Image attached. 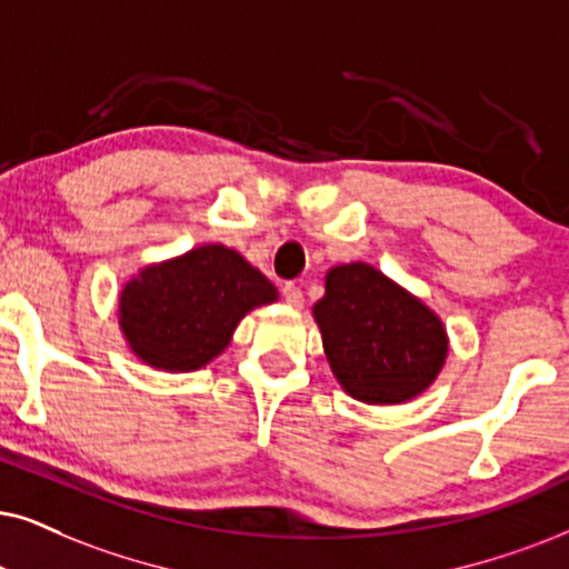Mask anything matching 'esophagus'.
Returning <instances> with one entry per match:
<instances>
[{
    "label": "esophagus",
    "instance_id": "34e87169",
    "mask_svg": "<svg viewBox=\"0 0 569 569\" xmlns=\"http://www.w3.org/2000/svg\"><path fill=\"white\" fill-rule=\"evenodd\" d=\"M283 299H286V305L301 307V301H305V293H301L297 283H286L283 286Z\"/></svg>",
    "mask_w": 569,
    "mask_h": 569
}]
</instances>
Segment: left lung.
Instances as JSON below:
<instances>
[{"mask_svg": "<svg viewBox=\"0 0 569 569\" xmlns=\"http://www.w3.org/2000/svg\"><path fill=\"white\" fill-rule=\"evenodd\" d=\"M315 320L338 383L368 405H401L426 391L449 347L441 320L365 262L328 272Z\"/></svg>", "mask_w": 569, "mask_h": 569, "instance_id": "left-lung-1", "label": "left lung"}]
</instances>
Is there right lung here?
<instances>
[{"mask_svg":"<svg viewBox=\"0 0 569 569\" xmlns=\"http://www.w3.org/2000/svg\"><path fill=\"white\" fill-rule=\"evenodd\" d=\"M276 299V286L239 251L210 243L141 270L120 297V326L143 362L189 372L228 347L249 309Z\"/></svg>","mask_w":569,"mask_h":569,"instance_id":"obj_1","label":"right lung"}]
</instances>
